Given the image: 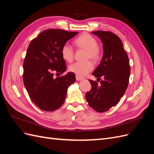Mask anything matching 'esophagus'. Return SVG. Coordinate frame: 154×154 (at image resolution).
I'll return each mask as SVG.
<instances>
[{
	"mask_svg": "<svg viewBox=\"0 0 154 154\" xmlns=\"http://www.w3.org/2000/svg\"><path fill=\"white\" fill-rule=\"evenodd\" d=\"M83 79V77L80 76H78V75H76V80L77 81H80V80H82Z\"/></svg>",
	"mask_w": 154,
	"mask_h": 154,
	"instance_id": "obj_1",
	"label": "esophagus"
}]
</instances>
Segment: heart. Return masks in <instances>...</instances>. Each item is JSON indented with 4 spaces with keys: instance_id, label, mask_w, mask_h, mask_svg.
Returning a JSON list of instances; mask_svg holds the SVG:
<instances>
[{
    "instance_id": "b5f03b06",
    "label": "heart",
    "mask_w": 154,
    "mask_h": 154,
    "mask_svg": "<svg viewBox=\"0 0 154 154\" xmlns=\"http://www.w3.org/2000/svg\"><path fill=\"white\" fill-rule=\"evenodd\" d=\"M74 44L78 48L87 51V59H92L94 61L101 57L100 50L97 47L96 40L92 36L85 33L80 35L74 41ZM62 57L67 62H71L74 58V50L69 44L63 45L61 50ZM94 68V64L91 61L85 62H75L69 66V71L78 76H85Z\"/></svg>"
}]
</instances>
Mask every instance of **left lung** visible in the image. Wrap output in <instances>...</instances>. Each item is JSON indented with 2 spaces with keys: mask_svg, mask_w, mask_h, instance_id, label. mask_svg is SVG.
Here are the masks:
<instances>
[{
  "mask_svg": "<svg viewBox=\"0 0 154 154\" xmlns=\"http://www.w3.org/2000/svg\"><path fill=\"white\" fill-rule=\"evenodd\" d=\"M97 35L103 43V56L101 62L92 75L101 80V85L97 82L89 80L91 89L86 92L85 97L88 105L98 112L108 111L116 106L127 90L130 74L128 55L119 36L110 31L92 32Z\"/></svg>",
  "mask_w": 154,
  "mask_h": 154,
  "instance_id": "left-lung-1",
  "label": "left lung"
}]
</instances>
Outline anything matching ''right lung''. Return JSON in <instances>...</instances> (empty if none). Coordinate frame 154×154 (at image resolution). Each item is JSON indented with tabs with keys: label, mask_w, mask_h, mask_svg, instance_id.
<instances>
[{
	"label": "right lung",
	"mask_w": 154,
	"mask_h": 154,
	"mask_svg": "<svg viewBox=\"0 0 154 154\" xmlns=\"http://www.w3.org/2000/svg\"><path fill=\"white\" fill-rule=\"evenodd\" d=\"M78 32L49 29L32 39L27 48L23 68V80L31 101L41 110L58 109L66 100L68 87L75 82L73 72L54 78L67 69L62 48Z\"/></svg>",
	"instance_id": "add662e5"
}]
</instances>
